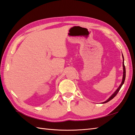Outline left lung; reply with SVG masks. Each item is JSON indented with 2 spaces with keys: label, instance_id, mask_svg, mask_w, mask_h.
<instances>
[{
  "label": "left lung",
  "instance_id": "obj_1",
  "mask_svg": "<svg viewBox=\"0 0 135 135\" xmlns=\"http://www.w3.org/2000/svg\"><path fill=\"white\" fill-rule=\"evenodd\" d=\"M122 58H123V62H122V65H123V78H122V82H121V84L119 85V86L118 88V89H117L115 90V92H114L113 94H112V95L111 96V97H109V98L106 100L105 102H103V103H102L103 104V103H107V102H108L109 101H110L111 100H112L113 99L114 97H115L117 94V93H118V91H119V90H120V89L121 88V87H122V85L124 84V82H125V76H126V70H125V65H124V56H123V55H122Z\"/></svg>",
  "mask_w": 135,
  "mask_h": 135
}]
</instances>
